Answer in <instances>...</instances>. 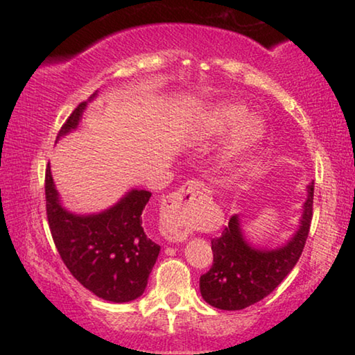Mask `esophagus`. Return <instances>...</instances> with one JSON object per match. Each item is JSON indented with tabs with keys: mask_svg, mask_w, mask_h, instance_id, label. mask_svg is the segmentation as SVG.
Segmentation results:
<instances>
[{
	"mask_svg": "<svg viewBox=\"0 0 355 355\" xmlns=\"http://www.w3.org/2000/svg\"><path fill=\"white\" fill-rule=\"evenodd\" d=\"M209 200V189L196 180L186 182L167 196L161 207V230L164 238L171 243L186 241L197 213Z\"/></svg>",
	"mask_w": 355,
	"mask_h": 355,
	"instance_id": "obj_1",
	"label": "esophagus"
}]
</instances>
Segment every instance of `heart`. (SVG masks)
<instances>
[{"label":"heart","instance_id":"1","mask_svg":"<svg viewBox=\"0 0 355 355\" xmlns=\"http://www.w3.org/2000/svg\"><path fill=\"white\" fill-rule=\"evenodd\" d=\"M268 133V122L260 114L235 101H219L203 112L191 133L194 146H208L227 137L218 155L222 171H232L255 152Z\"/></svg>","mask_w":355,"mask_h":355}]
</instances>
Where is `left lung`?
Here are the masks:
<instances>
[{
    "instance_id": "left-lung-1",
    "label": "left lung",
    "mask_w": 355,
    "mask_h": 355,
    "mask_svg": "<svg viewBox=\"0 0 355 355\" xmlns=\"http://www.w3.org/2000/svg\"><path fill=\"white\" fill-rule=\"evenodd\" d=\"M315 183L307 186V199L297 230L275 249L254 248L244 238L241 220L230 218L219 238L211 241L213 266L200 277V294L211 307L243 310L271 294L302 254L313 213Z\"/></svg>"
}]
</instances>
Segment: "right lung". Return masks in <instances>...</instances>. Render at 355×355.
<instances>
[{"label": "right lung", "mask_w": 355, "mask_h": 355, "mask_svg": "<svg viewBox=\"0 0 355 355\" xmlns=\"http://www.w3.org/2000/svg\"><path fill=\"white\" fill-rule=\"evenodd\" d=\"M97 97L95 92L89 101ZM89 101H83L62 125L56 142L78 128ZM152 197L130 189L105 211L75 214L62 207L48 164L45 173L46 218L53 241L71 275L110 302H130L142 296L161 248L142 225L144 208Z\"/></svg>", "instance_id": "right-lung-1"}]
</instances>
